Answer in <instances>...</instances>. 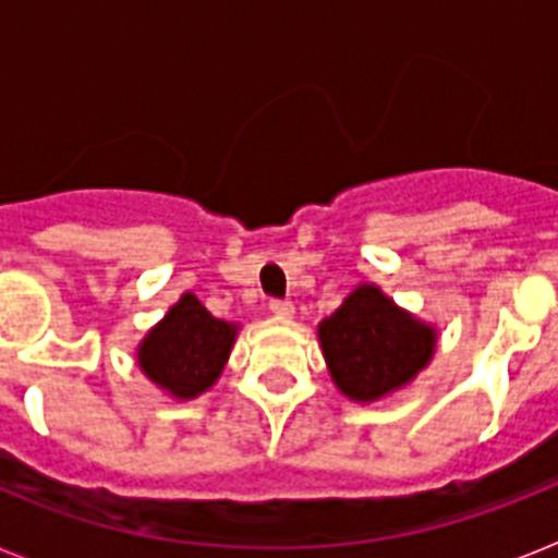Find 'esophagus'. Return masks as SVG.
<instances>
[{
    "label": "esophagus",
    "mask_w": 558,
    "mask_h": 558,
    "mask_svg": "<svg viewBox=\"0 0 558 558\" xmlns=\"http://www.w3.org/2000/svg\"><path fill=\"white\" fill-rule=\"evenodd\" d=\"M268 307H270V313L279 315V318H293V315H295L293 302H282V299H274V302H270Z\"/></svg>",
    "instance_id": "1"
}]
</instances>
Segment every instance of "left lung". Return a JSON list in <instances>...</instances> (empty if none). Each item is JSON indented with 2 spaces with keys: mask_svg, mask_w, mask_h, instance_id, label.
<instances>
[{
  "mask_svg": "<svg viewBox=\"0 0 558 558\" xmlns=\"http://www.w3.org/2000/svg\"><path fill=\"white\" fill-rule=\"evenodd\" d=\"M318 343L335 388L368 405L411 386L430 366L438 332L399 307L379 284L363 282L318 324Z\"/></svg>",
  "mask_w": 558,
  "mask_h": 558,
  "instance_id": "left-lung-1",
  "label": "left lung"
}]
</instances>
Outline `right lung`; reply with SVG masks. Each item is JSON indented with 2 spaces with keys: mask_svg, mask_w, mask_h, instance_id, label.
<instances>
[{
  "mask_svg": "<svg viewBox=\"0 0 558 558\" xmlns=\"http://www.w3.org/2000/svg\"><path fill=\"white\" fill-rule=\"evenodd\" d=\"M240 324L215 318L195 293H184L136 347V366L167 397L190 402L223 374Z\"/></svg>",
  "mask_w": 558,
  "mask_h": 558,
  "instance_id": "obj_1",
  "label": "right lung"
}]
</instances>
